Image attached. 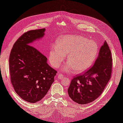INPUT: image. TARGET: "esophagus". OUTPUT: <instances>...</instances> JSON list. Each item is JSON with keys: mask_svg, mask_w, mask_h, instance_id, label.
I'll use <instances>...</instances> for the list:
<instances>
[{"mask_svg": "<svg viewBox=\"0 0 123 123\" xmlns=\"http://www.w3.org/2000/svg\"><path fill=\"white\" fill-rule=\"evenodd\" d=\"M65 77V76L62 74H58V78L59 79V80H62V79L63 78H64Z\"/></svg>", "mask_w": 123, "mask_h": 123, "instance_id": "esophagus-1", "label": "esophagus"}]
</instances>
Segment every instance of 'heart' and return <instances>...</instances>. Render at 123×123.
<instances>
[{
    "label": "heart",
    "mask_w": 123,
    "mask_h": 123,
    "mask_svg": "<svg viewBox=\"0 0 123 123\" xmlns=\"http://www.w3.org/2000/svg\"><path fill=\"white\" fill-rule=\"evenodd\" d=\"M57 46H52L49 53V61L53 67L58 68L66 55L67 62L62 70L80 74L90 68L97 57L98 47L93 40L81 36L68 35L59 38Z\"/></svg>",
    "instance_id": "b5f03b06"
}]
</instances>
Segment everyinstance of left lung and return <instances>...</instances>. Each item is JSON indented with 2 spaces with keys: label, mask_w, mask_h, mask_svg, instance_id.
Masks as SVG:
<instances>
[{
  "label": "left lung",
  "mask_w": 123,
  "mask_h": 123,
  "mask_svg": "<svg viewBox=\"0 0 123 123\" xmlns=\"http://www.w3.org/2000/svg\"><path fill=\"white\" fill-rule=\"evenodd\" d=\"M112 62L111 51L105 41L94 65L84 74L71 80L68 93L72 100L79 104L85 105L97 99L110 80Z\"/></svg>",
  "instance_id": "left-lung-1"
}]
</instances>
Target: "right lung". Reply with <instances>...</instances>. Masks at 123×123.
<instances>
[{"mask_svg": "<svg viewBox=\"0 0 123 123\" xmlns=\"http://www.w3.org/2000/svg\"><path fill=\"white\" fill-rule=\"evenodd\" d=\"M45 29L24 33L13 45L9 58L11 81L15 92L23 100L37 102L47 94L56 74L48 59L32 43L44 37ZM34 46V45H33Z\"/></svg>", "mask_w": 123, "mask_h": 123, "instance_id": "1", "label": "right lung"}]
</instances>
